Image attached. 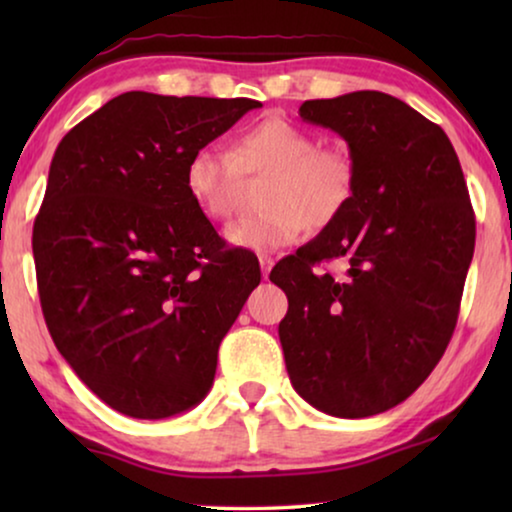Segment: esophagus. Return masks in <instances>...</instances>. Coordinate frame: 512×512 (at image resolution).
<instances>
[{"instance_id": "34e87169", "label": "esophagus", "mask_w": 512, "mask_h": 512, "mask_svg": "<svg viewBox=\"0 0 512 512\" xmlns=\"http://www.w3.org/2000/svg\"><path fill=\"white\" fill-rule=\"evenodd\" d=\"M258 263H261V272H263V277L268 279L270 270H272V265H275V261H272V256H268V254H261V256H258Z\"/></svg>"}]
</instances>
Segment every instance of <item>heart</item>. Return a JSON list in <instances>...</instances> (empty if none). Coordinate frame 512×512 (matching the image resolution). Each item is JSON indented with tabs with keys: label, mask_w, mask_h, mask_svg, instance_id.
Listing matches in <instances>:
<instances>
[{
	"label": "heart",
	"mask_w": 512,
	"mask_h": 512,
	"mask_svg": "<svg viewBox=\"0 0 512 512\" xmlns=\"http://www.w3.org/2000/svg\"><path fill=\"white\" fill-rule=\"evenodd\" d=\"M263 214L226 230L228 244L272 251L296 244L307 226L326 228L338 219L354 191L347 153L319 146L310 130L268 116L237 135L233 149L216 144L195 149L186 160L184 184L207 219L228 221L240 202L242 177H263Z\"/></svg>",
	"instance_id": "1"
}]
</instances>
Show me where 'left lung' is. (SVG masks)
<instances>
[{
	"instance_id": "1",
	"label": "left lung",
	"mask_w": 512,
	"mask_h": 512,
	"mask_svg": "<svg viewBox=\"0 0 512 512\" xmlns=\"http://www.w3.org/2000/svg\"><path fill=\"white\" fill-rule=\"evenodd\" d=\"M303 121L345 139L347 207L270 272L289 298L279 324L293 389L333 417L403 403L436 368L459 317L475 216L443 128L377 90L307 100ZM346 263L340 278L314 273Z\"/></svg>"
}]
</instances>
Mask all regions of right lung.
Returning a JSON list of instances; mask_svg holds the SVG:
<instances>
[{"mask_svg":"<svg viewBox=\"0 0 512 512\" xmlns=\"http://www.w3.org/2000/svg\"><path fill=\"white\" fill-rule=\"evenodd\" d=\"M258 107L132 90L55 149L32 233L41 310L79 380L123 415L195 408L261 282L258 261L223 247L184 184L188 156Z\"/></svg>","mask_w":512,"mask_h":512,"instance_id":"add662e5","label":"right lung"}]
</instances>
